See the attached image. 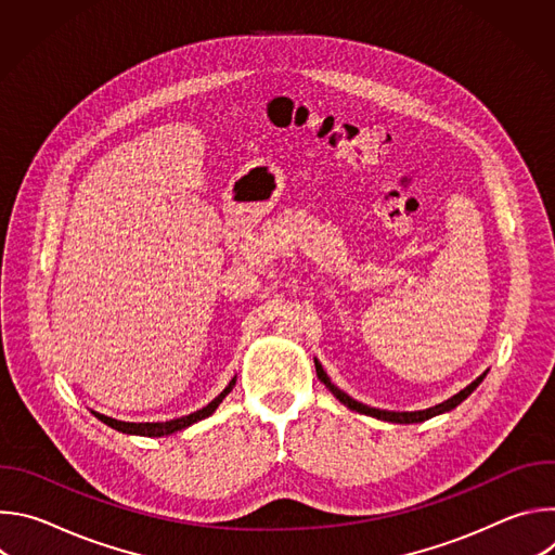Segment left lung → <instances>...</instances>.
<instances>
[{
	"label": "left lung",
	"instance_id": "8db88e82",
	"mask_svg": "<svg viewBox=\"0 0 555 555\" xmlns=\"http://www.w3.org/2000/svg\"><path fill=\"white\" fill-rule=\"evenodd\" d=\"M313 366H315V375H319V379L334 392V398H336L340 404H345L347 409H351V411H356V413H362V415H369V417H375V420H382V422H390V424H420V422H426V420H430V417L450 413V411L456 409L463 400H467V395H472V390L477 388V386L483 382V377L488 375V371H483L472 384H467L463 390H459L456 395H452V398H448L446 402H441V404H437V406H430V409H426V411H404V413H398V411L373 409V406H366V404L353 400L351 395H347L345 390H340V388L330 379V375L325 373L323 364H321L319 360H315V358H313Z\"/></svg>",
	"mask_w": 555,
	"mask_h": 555
}]
</instances>
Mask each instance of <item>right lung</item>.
Masks as SVG:
<instances>
[{
	"mask_svg": "<svg viewBox=\"0 0 555 555\" xmlns=\"http://www.w3.org/2000/svg\"><path fill=\"white\" fill-rule=\"evenodd\" d=\"M234 384H236V375L228 382V386L217 395V398H215L210 404H206L204 409H199V411H195V413H191V415H184V417H178V420H169V422H142V424H133V422H120V420L101 415V413H96V411H92V413H94L103 424H107L109 428H114V430H118V433H125V435L167 437V435L180 433V430H184V428H189V426H193V424H197V422L210 417V415L217 411V406L223 402L225 395L232 390Z\"/></svg>",
	"mask_w": 555,
	"mask_h": 555,
	"instance_id": "1",
	"label": "right lung"
}]
</instances>
